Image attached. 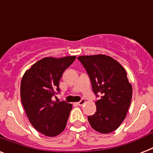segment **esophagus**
<instances>
[{
	"label": "esophagus",
	"mask_w": 153,
	"mask_h": 153,
	"mask_svg": "<svg viewBox=\"0 0 153 153\" xmlns=\"http://www.w3.org/2000/svg\"><path fill=\"white\" fill-rule=\"evenodd\" d=\"M85 100H84L83 98H82V99H81V100L79 101V102H76V104L78 105H84L85 104Z\"/></svg>",
	"instance_id": "esophagus-1"
}]
</instances>
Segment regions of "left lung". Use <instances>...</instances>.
I'll use <instances>...</instances> for the list:
<instances>
[{
  "label": "left lung",
  "mask_w": 153,
  "mask_h": 153,
  "mask_svg": "<svg viewBox=\"0 0 153 153\" xmlns=\"http://www.w3.org/2000/svg\"><path fill=\"white\" fill-rule=\"evenodd\" d=\"M78 59L90 77L96 97L101 94L95 102L96 113L88 116L90 125L98 133L114 132L126 118L132 99L133 89L126 70L105 55H83Z\"/></svg>",
  "instance_id": "1"
}]
</instances>
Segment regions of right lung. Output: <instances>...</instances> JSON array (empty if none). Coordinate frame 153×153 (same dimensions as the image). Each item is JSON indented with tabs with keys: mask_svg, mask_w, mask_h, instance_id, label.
<instances>
[{
	"mask_svg": "<svg viewBox=\"0 0 153 153\" xmlns=\"http://www.w3.org/2000/svg\"><path fill=\"white\" fill-rule=\"evenodd\" d=\"M76 59L75 56L47 57L26 71L20 84V98L30 123L47 137H55L64 130L72 105L55 101L60 92L62 73Z\"/></svg>",
	"mask_w": 153,
	"mask_h": 153,
	"instance_id": "add662e5",
	"label": "right lung"
}]
</instances>
